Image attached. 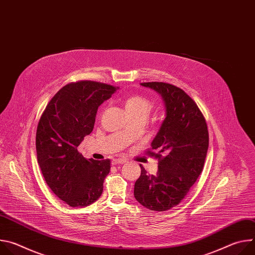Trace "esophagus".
Returning a JSON list of instances; mask_svg holds the SVG:
<instances>
[{
  "label": "esophagus",
  "instance_id": "34e87169",
  "mask_svg": "<svg viewBox=\"0 0 255 255\" xmlns=\"http://www.w3.org/2000/svg\"><path fill=\"white\" fill-rule=\"evenodd\" d=\"M127 160L126 159H123V158H116V159H113L112 160V164L113 165H116V164H124L126 163Z\"/></svg>",
  "mask_w": 255,
  "mask_h": 255
}]
</instances>
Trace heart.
<instances>
[{
  "label": "heart",
  "instance_id": "obj_1",
  "mask_svg": "<svg viewBox=\"0 0 255 255\" xmlns=\"http://www.w3.org/2000/svg\"><path fill=\"white\" fill-rule=\"evenodd\" d=\"M125 109L128 114L144 112L148 113L150 109V102L140 96H131L125 101Z\"/></svg>",
  "mask_w": 255,
  "mask_h": 255
}]
</instances>
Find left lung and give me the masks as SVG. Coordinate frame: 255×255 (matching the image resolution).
Instances as JSON below:
<instances>
[{
    "mask_svg": "<svg viewBox=\"0 0 255 255\" xmlns=\"http://www.w3.org/2000/svg\"><path fill=\"white\" fill-rule=\"evenodd\" d=\"M158 93L165 106V119L151 142L158 158L156 175L141 167L134 197L151 211H166L178 205L201 174L209 147L206 120L195 101L183 90L165 83H142Z\"/></svg>",
    "mask_w": 255,
    "mask_h": 255,
    "instance_id": "obj_1",
    "label": "left lung"
}]
</instances>
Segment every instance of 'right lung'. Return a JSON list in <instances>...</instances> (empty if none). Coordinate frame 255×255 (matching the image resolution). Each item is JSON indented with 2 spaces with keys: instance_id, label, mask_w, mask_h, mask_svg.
<instances>
[{
  "instance_id": "1",
  "label": "right lung",
  "mask_w": 255,
  "mask_h": 255,
  "mask_svg": "<svg viewBox=\"0 0 255 255\" xmlns=\"http://www.w3.org/2000/svg\"><path fill=\"white\" fill-rule=\"evenodd\" d=\"M118 88L81 81L60 89L47 104L36 131L38 164L47 186L70 207H86L103 193L110 159H86L78 146L94 129L98 108Z\"/></svg>"
}]
</instances>
